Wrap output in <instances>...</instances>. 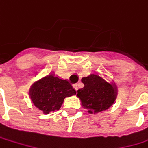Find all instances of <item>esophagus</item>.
Instances as JSON below:
<instances>
[{"instance_id":"34e87169","label":"esophagus","mask_w":148,"mask_h":148,"mask_svg":"<svg viewBox=\"0 0 148 148\" xmlns=\"http://www.w3.org/2000/svg\"><path fill=\"white\" fill-rule=\"evenodd\" d=\"M73 88L75 89L76 90H78V85H77V84H75V85H73Z\"/></svg>"}]
</instances>
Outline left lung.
Wrapping results in <instances>:
<instances>
[{
  "instance_id": "obj_1",
  "label": "left lung",
  "mask_w": 148,
  "mask_h": 148,
  "mask_svg": "<svg viewBox=\"0 0 148 148\" xmlns=\"http://www.w3.org/2000/svg\"><path fill=\"white\" fill-rule=\"evenodd\" d=\"M84 87L77 90V97L81 99L83 108L90 114L108 110L117 97V91L113 84L106 82L98 74L92 73L83 77Z\"/></svg>"
}]
</instances>
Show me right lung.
Returning <instances> with one entry per match:
<instances>
[{"label":"right lung","instance_id":"add662e5","mask_svg":"<svg viewBox=\"0 0 148 148\" xmlns=\"http://www.w3.org/2000/svg\"><path fill=\"white\" fill-rule=\"evenodd\" d=\"M29 95L34 105L44 114H49L58 110L66 97L76 95V90L66 80L50 73L42 82L30 90Z\"/></svg>","mask_w":148,"mask_h":148}]
</instances>
